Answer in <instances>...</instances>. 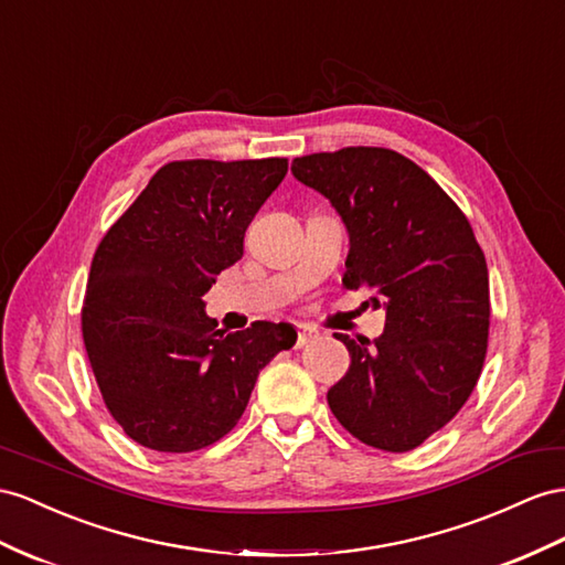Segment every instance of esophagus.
Instances as JSON below:
<instances>
[{
  "label": "esophagus",
  "instance_id": "1",
  "mask_svg": "<svg viewBox=\"0 0 565 565\" xmlns=\"http://www.w3.org/2000/svg\"><path fill=\"white\" fill-rule=\"evenodd\" d=\"M317 334L312 329H298V337H296V349H302V345H308L310 341H315Z\"/></svg>",
  "mask_w": 565,
  "mask_h": 565
}]
</instances>
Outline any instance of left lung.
Returning a JSON list of instances; mask_svg holds the SVG:
<instances>
[{
	"instance_id": "obj_1",
	"label": "left lung",
	"mask_w": 565,
	"mask_h": 565,
	"mask_svg": "<svg viewBox=\"0 0 565 565\" xmlns=\"http://www.w3.org/2000/svg\"><path fill=\"white\" fill-rule=\"evenodd\" d=\"M294 177L322 193L349 231L343 286L386 310L374 341L334 334L351 353L329 388L355 439L403 454L462 408L489 337V271L470 222L425 169L386 148L296 157Z\"/></svg>"
}]
</instances>
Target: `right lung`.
Masks as SVG:
<instances>
[{
  "label": "right lung",
  "mask_w": 565,
  "mask_h": 565,
  "mask_svg": "<svg viewBox=\"0 0 565 565\" xmlns=\"http://www.w3.org/2000/svg\"><path fill=\"white\" fill-rule=\"evenodd\" d=\"M286 171L284 157L169 162L97 245L83 341L105 406L140 446L188 454L220 441L259 370L296 343L286 322L226 334L202 300L243 257L245 228Z\"/></svg>",
  "instance_id": "1"
}]
</instances>
